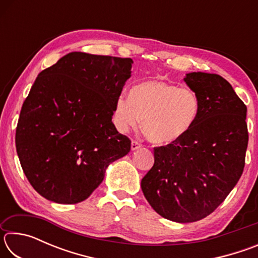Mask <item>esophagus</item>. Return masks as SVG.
<instances>
[{
  "mask_svg": "<svg viewBox=\"0 0 258 258\" xmlns=\"http://www.w3.org/2000/svg\"><path fill=\"white\" fill-rule=\"evenodd\" d=\"M141 147H142L141 143H140L139 141H135V140H133L132 143H131V149H132V150H137V149H139V148H141Z\"/></svg>",
  "mask_w": 258,
  "mask_h": 258,
  "instance_id": "obj_1",
  "label": "esophagus"
}]
</instances>
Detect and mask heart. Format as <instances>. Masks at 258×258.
<instances>
[{
    "label": "heart",
    "mask_w": 258,
    "mask_h": 258,
    "mask_svg": "<svg viewBox=\"0 0 258 258\" xmlns=\"http://www.w3.org/2000/svg\"><path fill=\"white\" fill-rule=\"evenodd\" d=\"M200 113V100L190 89L151 80L132 87L130 98L116 99L112 119L120 132L142 128L147 139L159 146L173 145L194 128Z\"/></svg>",
    "instance_id": "b5f03b06"
}]
</instances>
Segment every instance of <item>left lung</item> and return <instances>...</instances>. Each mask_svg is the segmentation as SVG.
I'll return each mask as SVG.
<instances>
[{
    "label": "left lung",
    "mask_w": 258,
    "mask_h": 258,
    "mask_svg": "<svg viewBox=\"0 0 258 258\" xmlns=\"http://www.w3.org/2000/svg\"><path fill=\"white\" fill-rule=\"evenodd\" d=\"M184 82L200 100L199 118L178 142L155 148L141 181L150 206L177 223L203 220L224 202L243 172L248 146L247 107L230 83L202 72Z\"/></svg>",
    "instance_id": "1"
}]
</instances>
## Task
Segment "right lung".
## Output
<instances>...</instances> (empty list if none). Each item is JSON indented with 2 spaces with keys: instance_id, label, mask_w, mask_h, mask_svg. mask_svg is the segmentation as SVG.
I'll return each instance as SVG.
<instances>
[{
  "instance_id": "right-lung-1",
  "label": "right lung",
  "mask_w": 258,
  "mask_h": 258,
  "mask_svg": "<svg viewBox=\"0 0 258 258\" xmlns=\"http://www.w3.org/2000/svg\"><path fill=\"white\" fill-rule=\"evenodd\" d=\"M133 60L71 52L42 71L16 130L20 165L42 197L77 204L103 181L109 165L127 155L131 140L111 121Z\"/></svg>"
}]
</instances>
